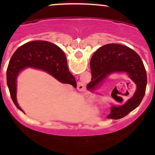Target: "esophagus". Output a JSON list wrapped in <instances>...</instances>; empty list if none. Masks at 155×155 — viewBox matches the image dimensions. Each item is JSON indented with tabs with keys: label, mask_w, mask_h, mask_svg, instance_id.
Instances as JSON below:
<instances>
[{
	"label": "esophagus",
	"mask_w": 155,
	"mask_h": 155,
	"mask_svg": "<svg viewBox=\"0 0 155 155\" xmlns=\"http://www.w3.org/2000/svg\"><path fill=\"white\" fill-rule=\"evenodd\" d=\"M84 87H85V85H84V84H82V83H80L78 85V90H83Z\"/></svg>",
	"instance_id": "34e87169"
}]
</instances>
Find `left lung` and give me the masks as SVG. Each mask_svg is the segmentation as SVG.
I'll use <instances>...</instances> for the list:
<instances>
[{"instance_id": "1", "label": "left lung", "mask_w": 155, "mask_h": 155, "mask_svg": "<svg viewBox=\"0 0 155 155\" xmlns=\"http://www.w3.org/2000/svg\"><path fill=\"white\" fill-rule=\"evenodd\" d=\"M92 86L98 84L114 73H126L136 84L134 95L124 105L111 108L108 118L119 119L138 107L145 94L147 73L140 57L128 46L109 44L101 46L90 61Z\"/></svg>"}]
</instances>
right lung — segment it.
<instances>
[{
    "instance_id": "add662e5",
    "label": "right lung",
    "mask_w": 155,
    "mask_h": 155,
    "mask_svg": "<svg viewBox=\"0 0 155 155\" xmlns=\"http://www.w3.org/2000/svg\"><path fill=\"white\" fill-rule=\"evenodd\" d=\"M28 67L43 70L63 83L77 86L75 78L68 68L65 55L58 46L46 41H33L23 44L12 56L6 73L12 101L21 111L16 99V79L19 73Z\"/></svg>"
}]
</instances>
